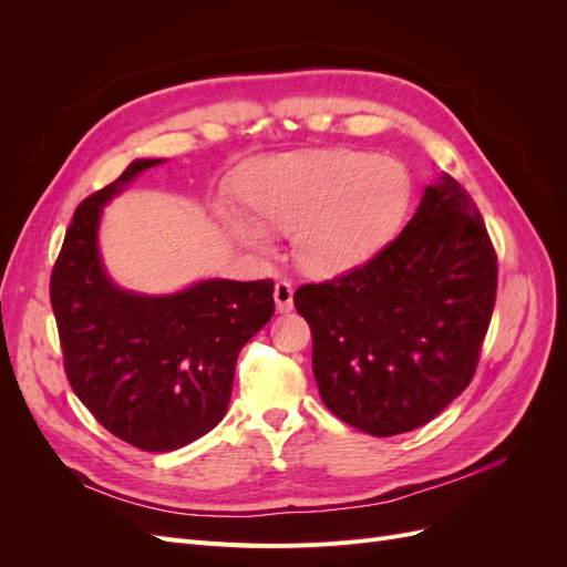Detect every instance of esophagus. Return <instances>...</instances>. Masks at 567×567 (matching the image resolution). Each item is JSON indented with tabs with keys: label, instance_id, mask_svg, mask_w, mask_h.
<instances>
[{
	"label": "esophagus",
	"instance_id": "obj_1",
	"mask_svg": "<svg viewBox=\"0 0 567 567\" xmlns=\"http://www.w3.org/2000/svg\"><path fill=\"white\" fill-rule=\"evenodd\" d=\"M274 302H277L279 312L293 310V286H290V281H277V286H274Z\"/></svg>",
	"mask_w": 567,
	"mask_h": 567
}]
</instances>
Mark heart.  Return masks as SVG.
Instances as JSON below:
<instances>
[{
    "mask_svg": "<svg viewBox=\"0 0 567 567\" xmlns=\"http://www.w3.org/2000/svg\"><path fill=\"white\" fill-rule=\"evenodd\" d=\"M244 200L262 227L293 234L298 262L317 274L362 265L400 229L411 200L406 167L367 151L336 148L274 158L255 167ZM244 241L262 236L227 217Z\"/></svg>",
    "mask_w": 567,
    "mask_h": 567,
    "instance_id": "heart-1",
    "label": "heart"
}]
</instances>
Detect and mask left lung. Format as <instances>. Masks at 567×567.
Instances as JSON below:
<instances>
[{
	"label": "left lung",
	"instance_id": "left-lung-1",
	"mask_svg": "<svg viewBox=\"0 0 567 567\" xmlns=\"http://www.w3.org/2000/svg\"><path fill=\"white\" fill-rule=\"evenodd\" d=\"M496 274L475 200L442 175L371 260L296 290L321 402L375 437L433 421L477 369Z\"/></svg>",
	"mask_w": 567,
	"mask_h": 567
}]
</instances>
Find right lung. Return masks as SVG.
Returning <instances> with one entry per match:
<instances>
[{
  "instance_id": "obj_1",
  "label": "right lung",
  "mask_w": 567,
  "mask_h": 567,
  "mask_svg": "<svg viewBox=\"0 0 567 567\" xmlns=\"http://www.w3.org/2000/svg\"><path fill=\"white\" fill-rule=\"evenodd\" d=\"M161 161H134L84 198L51 269L63 369L109 433L173 452L225 419L236 359L274 315V281H200L175 296H136L106 277L96 250L101 205Z\"/></svg>"
}]
</instances>
